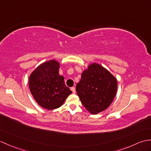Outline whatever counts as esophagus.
Here are the masks:
<instances>
[{
	"label": "esophagus",
	"instance_id": "esophagus-1",
	"mask_svg": "<svg viewBox=\"0 0 151 151\" xmlns=\"http://www.w3.org/2000/svg\"><path fill=\"white\" fill-rule=\"evenodd\" d=\"M70 90L72 91L73 93H76V89H75V87H72L71 88H70Z\"/></svg>",
	"mask_w": 151,
	"mask_h": 151
}]
</instances>
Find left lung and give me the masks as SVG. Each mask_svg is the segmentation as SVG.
<instances>
[{"label":"left lung","mask_w":151,"mask_h":151,"mask_svg":"<svg viewBox=\"0 0 151 151\" xmlns=\"http://www.w3.org/2000/svg\"><path fill=\"white\" fill-rule=\"evenodd\" d=\"M117 89V79L98 63H93L82 73L76 90L86 110L97 114L113 101Z\"/></svg>","instance_id":"8db88e82"}]
</instances>
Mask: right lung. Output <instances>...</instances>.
<instances>
[{"label": "right lung", "mask_w": 151, "mask_h": 151, "mask_svg": "<svg viewBox=\"0 0 151 151\" xmlns=\"http://www.w3.org/2000/svg\"><path fill=\"white\" fill-rule=\"evenodd\" d=\"M60 63L55 60L41 63L29 76L32 95L40 106L49 110L58 108L72 91L59 75Z\"/></svg>", "instance_id": "add662e5"}]
</instances>
